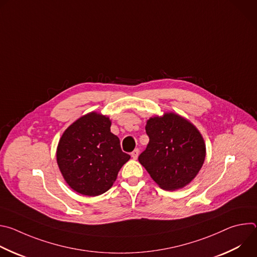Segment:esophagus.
Masks as SVG:
<instances>
[{
  "label": "esophagus",
  "mask_w": 257,
  "mask_h": 257,
  "mask_svg": "<svg viewBox=\"0 0 257 257\" xmlns=\"http://www.w3.org/2000/svg\"><path fill=\"white\" fill-rule=\"evenodd\" d=\"M138 155H139V151H138V149L134 150V151L131 153V157H132L134 160H136V159L138 158Z\"/></svg>",
  "instance_id": "esophagus-1"
}]
</instances>
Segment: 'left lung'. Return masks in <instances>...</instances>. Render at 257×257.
<instances>
[{
	"instance_id": "left-lung-1",
	"label": "left lung",
	"mask_w": 257,
	"mask_h": 257,
	"mask_svg": "<svg viewBox=\"0 0 257 257\" xmlns=\"http://www.w3.org/2000/svg\"><path fill=\"white\" fill-rule=\"evenodd\" d=\"M150 142L139 163L164 190L188 185L205 159V143L197 128L175 113L153 117L146 122Z\"/></svg>"
}]
</instances>
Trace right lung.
<instances>
[{"instance_id":"1","label":"right lung","mask_w":257,"mask_h":257,"mask_svg":"<svg viewBox=\"0 0 257 257\" xmlns=\"http://www.w3.org/2000/svg\"><path fill=\"white\" fill-rule=\"evenodd\" d=\"M130 160L120 139L111 132V120L95 112L71 124L60 138L57 163L67 184L78 193L97 196L114 184Z\"/></svg>"}]
</instances>
